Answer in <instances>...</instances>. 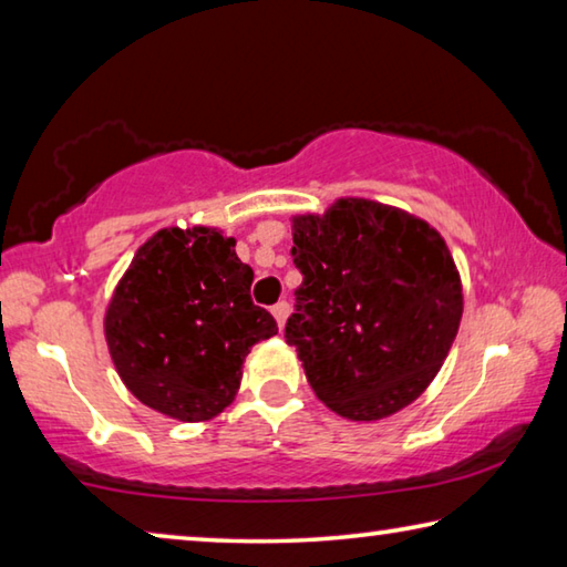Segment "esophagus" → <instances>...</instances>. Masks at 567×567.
<instances>
[{"instance_id":"esophagus-1","label":"esophagus","mask_w":567,"mask_h":567,"mask_svg":"<svg viewBox=\"0 0 567 567\" xmlns=\"http://www.w3.org/2000/svg\"><path fill=\"white\" fill-rule=\"evenodd\" d=\"M272 315H275V320H277V324H280V330H282L287 315H290V305H287L285 300L277 302V305L272 307Z\"/></svg>"}]
</instances>
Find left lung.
I'll return each instance as SVG.
<instances>
[{"instance_id": "obj_1", "label": "left lung", "mask_w": 567, "mask_h": 567, "mask_svg": "<svg viewBox=\"0 0 567 567\" xmlns=\"http://www.w3.org/2000/svg\"><path fill=\"white\" fill-rule=\"evenodd\" d=\"M302 272L285 340L324 405L382 420L417 400L443 368L463 318V285L425 219L362 197L292 217Z\"/></svg>"}]
</instances>
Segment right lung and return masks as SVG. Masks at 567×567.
Wrapping results in <instances>:
<instances>
[{"instance_id":"1","label":"right lung","mask_w":567,"mask_h":567,"mask_svg":"<svg viewBox=\"0 0 567 567\" xmlns=\"http://www.w3.org/2000/svg\"><path fill=\"white\" fill-rule=\"evenodd\" d=\"M252 267L215 227H165L137 249L104 315V338L127 390L182 422L235 400L243 362L277 322L249 297Z\"/></svg>"}]
</instances>
